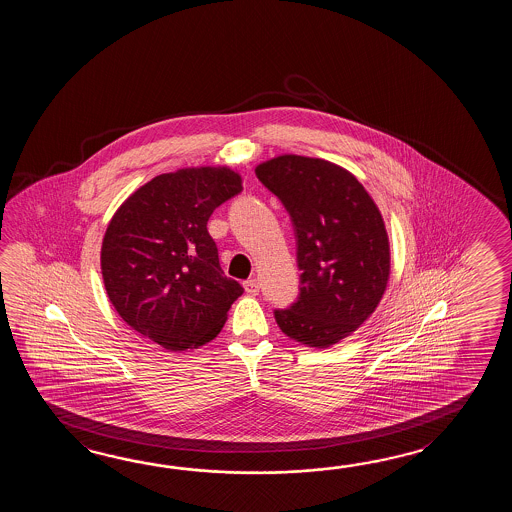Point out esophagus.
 Returning a JSON list of instances; mask_svg holds the SVG:
<instances>
[{
  "label": "esophagus",
  "mask_w": 512,
  "mask_h": 512,
  "mask_svg": "<svg viewBox=\"0 0 512 512\" xmlns=\"http://www.w3.org/2000/svg\"><path fill=\"white\" fill-rule=\"evenodd\" d=\"M243 287H245V291L252 294V296H256V294L260 293V282H258L256 278H249V280H245V282H243Z\"/></svg>",
  "instance_id": "1"
}]
</instances>
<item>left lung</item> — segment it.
Listing matches in <instances>:
<instances>
[{
  "label": "left lung",
  "mask_w": 512,
  "mask_h": 512,
  "mask_svg": "<svg viewBox=\"0 0 512 512\" xmlns=\"http://www.w3.org/2000/svg\"><path fill=\"white\" fill-rule=\"evenodd\" d=\"M293 223L300 293L274 318L287 337L327 348L375 311L390 276L381 212L355 175L324 159L280 155L256 168Z\"/></svg>",
  "instance_id": "obj_1"
}]
</instances>
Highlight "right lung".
Instances as JSON below:
<instances>
[{
  "label": "right lung",
  "instance_id": "add662e5",
  "mask_svg": "<svg viewBox=\"0 0 512 512\" xmlns=\"http://www.w3.org/2000/svg\"><path fill=\"white\" fill-rule=\"evenodd\" d=\"M240 192V175L207 166L157 175L122 203L100 265L109 300L128 326L170 351L218 335L243 287L223 276L207 223Z\"/></svg>",
  "mask_w": 512,
  "mask_h": 512
}]
</instances>
